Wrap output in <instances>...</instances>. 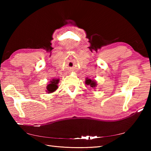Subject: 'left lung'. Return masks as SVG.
<instances>
[{
  "label": "left lung",
  "mask_w": 151,
  "mask_h": 151,
  "mask_svg": "<svg viewBox=\"0 0 151 151\" xmlns=\"http://www.w3.org/2000/svg\"><path fill=\"white\" fill-rule=\"evenodd\" d=\"M85 84L87 85H89L91 88H95L97 85V82H96V81H95V80H91V79L88 78H86Z\"/></svg>",
  "instance_id": "1"
}]
</instances>
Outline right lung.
Returning a JSON list of instances; mask_svg holds the SVG:
<instances>
[{
  "instance_id": "right-lung-1",
  "label": "right lung",
  "mask_w": 151,
  "mask_h": 151,
  "mask_svg": "<svg viewBox=\"0 0 151 151\" xmlns=\"http://www.w3.org/2000/svg\"><path fill=\"white\" fill-rule=\"evenodd\" d=\"M60 82V79L58 78H53L49 82V84L47 86V90L46 92L48 93H52L55 91L56 89L58 88V84Z\"/></svg>"
}]
</instances>
